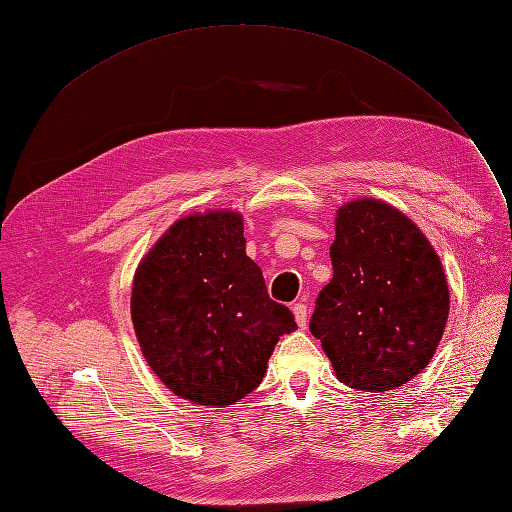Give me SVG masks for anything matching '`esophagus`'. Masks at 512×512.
Returning <instances> with one entry per match:
<instances>
[{
    "instance_id": "1",
    "label": "esophagus",
    "mask_w": 512,
    "mask_h": 512,
    "mask_svg": "<svg viewBox=\"0 0 512 512\" xmlns=\"http://www.w3.org/2000/svg\"><path fill=\"white\" fill-rule=\"evenodd\" d=\"M292 312H294V318H297L299 327L305 329L307 327V305L305 303H294Z\"/></svg>"
}]
</instances>
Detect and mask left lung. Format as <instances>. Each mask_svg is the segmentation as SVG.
<instances>
[{
  "label": "left lung",
  "instance_id": "left-lung-1",
  "mask_svg": "<svg viewBox=\"0 0 512 512\" xmlns=\"http://www.w3.org/2000/svg\"><path fill=\"white\" fill-rule=\"evenodd\" d=\"M331 262L309 331L350 389L404 386L446 327L451 301L438 254L404 213L363 198L337 211Z\"/></svg>",
  "mask_w": 512,
  "mask_h": 512
}]
</instances>
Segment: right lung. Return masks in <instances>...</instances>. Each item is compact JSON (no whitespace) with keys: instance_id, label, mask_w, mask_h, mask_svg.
<instances>
[{"instance_id":"right-lung-1","label":"right lung","mask_w":512,"mask_h":512,"mask_svg":"<svg viewBox=\"0 0 512 512\" xmlns=\"http://www.w3.org/2000/svg\"><path fill=\"white\" fill-rule=\"evenodd\" d=\"M132 322L149 367L200 406H230L252 393L277 339L297 329L245 254L243 220L232 211L168 228L136 269Z\"/></svg>"}]
</instances>
